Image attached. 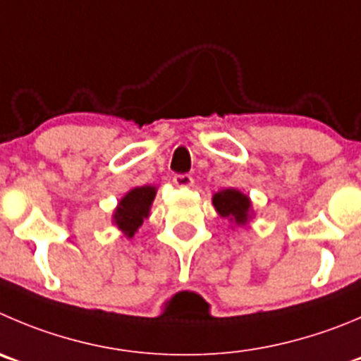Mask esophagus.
<instances>
[{
    "label": "esophagus",
    "mask_w": 361,
    "mask_h": 361,
    "mask_svg": "<svg viewBox=\"0 0 361 361\" xmlns=\"http://www.w3.org/2000/svg\"><path fill=\"white\" fill-rule=\"evenodd\" d=\"M173 181L176 187H190V185L194 183V180H192L190 174H174Z\"/></svg>",
    "instance_id": "esophagus-1"
}]
</instances>
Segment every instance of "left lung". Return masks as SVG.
I'll return each instance as SVG.
<instances>
[{
    "label": "left lung",
    "mask_w": 361,
    "mask_h": 361,
    "mask_svg": "<svg viewBox=\"0 0 361 361\" xmlns=\"http://www.w3.org/2000/svg\"><path fill=\"white\" fill-rule=\"evenodd\" d=\"M214 207L222 217L235 221L237 224H245L249 217L251 201L242 192L235 190V188H226V190H221L215 194Z\"/></svg>",
    "instance_id": "left-lung-1"
}]
</instances>
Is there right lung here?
Masks as SVG:
<instances>
[{
    "label": "right lung",
    "instance_id": "add662e5",
    "mask_svg": "<svg viewBox=\"0 0 361 361\" xmlns=\"http://www.w3.org/2000/svg\"><path fill=\"white\" fill-rule=\"evenodd\" d=\"M154 194H157L154 187H137L128 192L126 196L121 200L114 219H116V224L119 226V230L124 231V235L133 237L135 231L142 226L144 219L149 215Z\"/></svg>",
    "mask_w": 361,
    "mask_h": 361
}]
</instances>
